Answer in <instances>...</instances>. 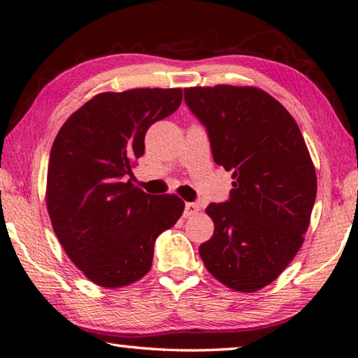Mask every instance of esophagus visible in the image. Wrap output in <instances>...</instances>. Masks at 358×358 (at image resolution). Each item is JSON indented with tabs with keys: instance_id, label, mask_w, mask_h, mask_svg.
<instances>
[{
	"instance_id": "esophagus-1",
	"label": "esophagus",
	"mask_w": 358,
	"mask_h": 358,
	"mask_svg": "<svg viewBox=\"0 0 358 358\" xmlns=\"http://www.w3.org/2000/svg\"><path fill=\"white\" fill-rule=\"evenodd\" d=\"M198 213H200V206H198L196 203H187L185 204V210H184L185 217H193V215H196Z\"/></svg>"
}]
</instances>
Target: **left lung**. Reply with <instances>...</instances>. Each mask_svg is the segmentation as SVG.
Returning <instances> with one entry per match:
<instances>
[{"mask_svg":"<svg viewBox=\"0 0 358 358\" xmlns=\"http://www.w3.org/2000/svg\"><path fill=\"white\" fill-rule=\"evenodd\" d=\"M185 103L206 127L214 162L233 171L227 203H210L214 234L201 260L228 289L252 294L289 266L304 241L317 176L294 117L259 87H190Z\"/></svg>","mask_w":358,"mask_h":358,"instance_id":"8db88e82","label":"left lung"}]
</instances>
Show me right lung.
Listing matches in <instances>:
<instances>
[{
  "label": "right lung",
  "instance_id": "add662e5",
  "mask_svg": "<svg viewBox=\"0 0 358 358\" xmlns=\"http://www.w3.org/2000/svg\"><path fill=\"white\" fill-rule=\"evenodd\" d=\"M180 101L182 89L103 92L57 134L47 168V210L62 248L93 284L119 289L143 279L158 234L184 213L178 195H148L131 182L145 131Z\"/></svg>",
  "mask_w": 358,
  "mask_h": 358
}]
</instances>
